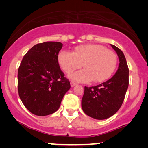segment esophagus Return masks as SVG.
<instances>
[{
    "label": "esophagus",
    "mask_w": 148,
    "mask_h": 148,
    "mask_svg": "<svg viewBox=\"0 0 148 148\" xmlns=\"http://www.w3.org/2000/svg\"><path fill=\"white\" fill-rule=\"evenodd\" d=\"M70 84H71V87H74L76 85V83L74 82H72V81H71V82H70Z\"/></svg>",
    "instance_id": "obj_1"
}]
</instances>
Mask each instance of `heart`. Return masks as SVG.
Instances as JSON below:
<instances>
[{"mask_svg": "<svg viewBox=\"0 0 148 148\" xmlns=\"http://www.w3.org/2000/svg\"><path fill=\"white\" fill-rule=\"evenodd\" d=\"M58 64L64 72L71 73L83 66L84 69L71 74L69 78L78 82H104L112 75L116 66V55L100 44H87L75 48L73 52L61 50Z\"/></svg>", "mask_w": 148, "mask_h": 148, "instance_id": "heart-1", "label": "heart"}]
</instances>
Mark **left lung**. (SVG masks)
<instances>
[{"mask_svg":"<svg viewBox=\"0 0 148 148\" xmlns=\"http://www.w3.org/2000/svg\"><path fill=\"white\" fill-rule=\"evenodd\" d=\"M119 56L118 70L114 75L100 85L85 87L82 107L88 116L98 120L108 119L121 108L129 86V68L123 52L111 44Z\"/></svg>","mask_w":148,"mask_h":148,"instance_id":"8db88e82","label":"left lung"}]
</instances>
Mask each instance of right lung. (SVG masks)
Returning <instances> with one entry per match:
<instances>
[{
  "label": "right lung",
  "mask_w": 148,
  "mask_h": 148,
  "mask_svg": "<svg viewBox=\"0 0 148 148\" xmlns=\"http://www.w3.org/2000/svg\"><path fill=\"white\" fill-rule=\"evenodd\" d=\"M62 47L58 42L36 44L23 56L18 69L19 98L26 108L37 116L55 112L71 88L58 62Z\"/></svg>",
  "instance_id": "right-lung-1"
}]
</instances>
